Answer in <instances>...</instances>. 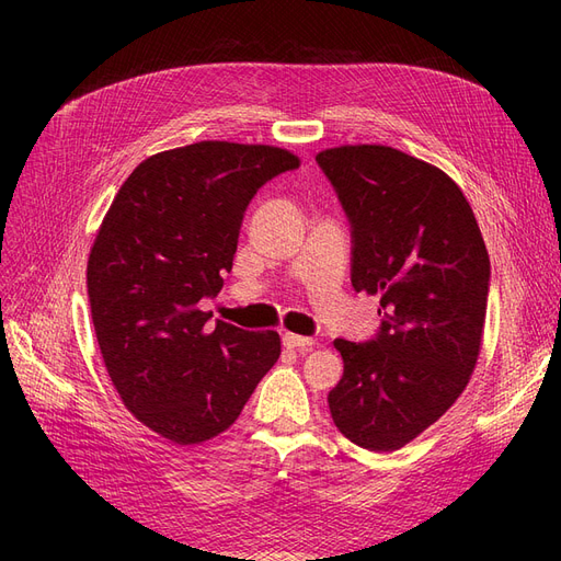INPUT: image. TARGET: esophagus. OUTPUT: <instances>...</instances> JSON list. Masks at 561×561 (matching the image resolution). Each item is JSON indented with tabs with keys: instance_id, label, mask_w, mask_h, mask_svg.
Returning a JSON list of instances; mask_svg holds the SVG:
<instances>
[{
	"instance_id": "34e87169",
	"label": "esophagus",
	"mask_w": 561,
	"mask_h": 561,
	"mask_svg": "<svg viewBox=\"0 0 561 561\" xmlns=\"http://www.w3.org/2000/svg\"><path fill=\"white\" fill-rule=\"evenodd\" d=\"M283 344L287 348H299V351H309L316 346V342L311 336H299V334H293V332H285L283 334Z\"/></svg>"
}]
</instances>
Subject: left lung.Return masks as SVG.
Here are the masks:
<instances>
[{"label":"left lung","mask_w":561,"mask_h":561,"mask_svg":"<svg viewBox=\"0 0 561 561\" xmlns=\"http://www.w3.org/2000/svg\"><path fill=\"white\" fill-rule=\"evenodd\" d=\"M351 222V283L379 295L369 342L334 339L344 377L328 396L353 445L396 451L463 393L478 363L489 254L458 184L439 168L383 145L316 157Z\"/></svg>","instance_id":"8db88e82"}]
</instances>
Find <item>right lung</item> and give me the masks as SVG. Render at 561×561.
Segmentation results:
<instances>
[{
  "label": "right lung",
  "instance_id": "add662e5",
  "mask_svg": "<svg viewBox=\"0 0 561 561\" xmlns=\"http://www.w3.org/2000/svg\"><path fill=\"white\" fill-rule=\"evenodd\" d=\"M295 168L268 145L168 149L135 168L98 229L87 285L107 375L126 410L175 445L225 433L278 360V332L213 328L198 301L222 290L252 196Z\"/></svg>",
  "mask_w": 561,
  "mask_h": 561
}]
</instances>
